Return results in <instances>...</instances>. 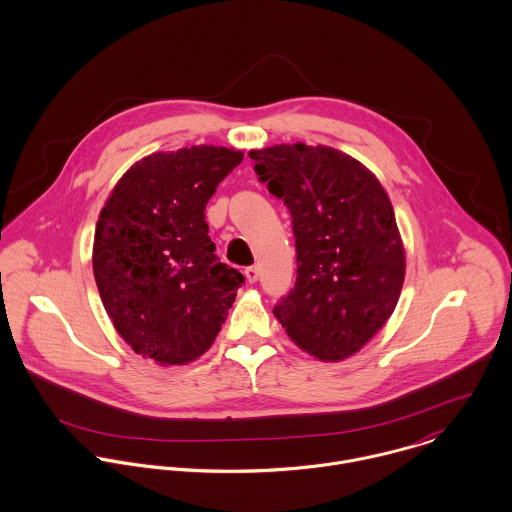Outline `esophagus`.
Here are the masks:
<instances>
[{
	"instance_id": "esophagus-1",
	"label": "esophagus",
	"mask_w": 512,
	"mask_h": 512,
	"mask_svg": "<svg viewBox=\"0 0 512 512\" xmlns=\"http://www.w3.org/2000/svg\"><path fill=\"white\" fill-rule=\"evenodd\" d=\"M244 276H246V282L248 284H256L258 282V268L256 266H250L244 270Z\"/></svg>"
}]
</instances>
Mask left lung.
<instances>
[{"mask_svg":"<svg viewBox=\"0 0 512 512\" xmlns=\"http://www.w3.org/2000/svg\"><path fill=\"white\" fill-rule=\"evenodd\" d=\"M254 171L292 215L297 278L274 315L311 357L339 363L382 329L402 292L406 254L380 181L327 146L252 149Z\"/></svg>","mask_w":512,"mask_h":512,"instance_id":"1","label":"left lung"}]
</instances>
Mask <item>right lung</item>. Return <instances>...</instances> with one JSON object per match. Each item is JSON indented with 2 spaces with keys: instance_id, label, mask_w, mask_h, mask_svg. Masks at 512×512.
Instances as JSON below:
<instances>
[{
  "instance_id": "1",
  "label": "right lung",
  "mask_w": 512,
  "mask_h": 512,
  "mask_svg": "<svg viewBox=\"0 0 512 512\" xmlns=\"http://www.w3.org/2000/svg\"><path fill=\"white\" fill-rule=\"evenodd\" d=\"M219 146L157 151L134 163L96 222L92 270L120 337L157 365L207 353L244 276L219 262L205 207L242 161Z\"/></svg>"
}]
</instances>
